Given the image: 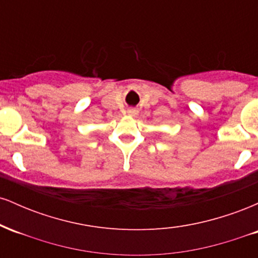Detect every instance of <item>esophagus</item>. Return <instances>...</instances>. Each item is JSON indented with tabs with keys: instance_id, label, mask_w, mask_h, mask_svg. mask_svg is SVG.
<instances>
[{
	"instance_id": "esophagus-1",
	"label": "esophagus",
	"mask_w": 258,
	"mask_h": 258,
	"mask_svg": "<svg viewBox=\"0 0 258 258\" xmlns=\"http://www.w3.org/2000/svg\"><path fill=\"white\" fill-rule=\"evenodd\" d=\"M137 112H138V110L137 109H128V110H127V114L130 115V116H136V115H137Z\"/></svg>"
}]
</instances>
